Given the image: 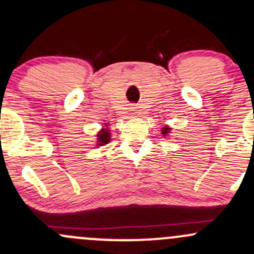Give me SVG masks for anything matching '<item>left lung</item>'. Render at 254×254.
<instances>
[{"mask_svg": "<svg viewBox=\"0 0 254 254\" xmlns=\"http://www.w3.org/2000/svg\"><path fill=\"white\" fill-rule=\"evenodd\" d=\"M161 135L162 136H168L171 133V131H172V127H168V125H166V127H161Z\"/></svg>", "mask_w": 254, "mask_h": 254, "instance_id": "1", "label": "left lung"}]
</instances>
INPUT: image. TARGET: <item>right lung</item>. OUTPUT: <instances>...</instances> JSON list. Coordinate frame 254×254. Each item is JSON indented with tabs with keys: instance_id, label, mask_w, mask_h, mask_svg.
<instances>
[{
	"instance_id": "1",
	"label": "right lung",
	"mask_w": 254,
	"mask_h": 254,
	"mask_svg": "<svg viewBox=\"0 0 254 254\" xmlns=\"http://www.w3.org/2000/svg\"><path fill=\"white\" fill-rule=\"evenodd\" d=\"M111 142V129L109 123H104V127L98 131L97 139H95V147L107 144Z\"/></svg>"
}]
</instances>
